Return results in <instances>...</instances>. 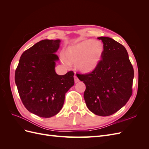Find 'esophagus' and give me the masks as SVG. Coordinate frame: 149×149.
Returning <instances> with one entry per match:
<instances>
[{"label":"esophagus","mask_w":149,"mask_h":149,"mask_svg":"<svg viewBox=\"0 0 149 149\" xmlns=\"http://www.w3.org/2000/svg\"><path fill=\"white\" fill-rule=\"evenodd\" d=\"M74 82H75L76 83L79 81V80L77 76H74Z\"/></svg>","instance_id":"34e87169"}]
</instances>
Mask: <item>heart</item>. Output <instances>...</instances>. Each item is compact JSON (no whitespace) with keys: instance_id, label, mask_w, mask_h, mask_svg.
<instances>
[{"instance_id":"1","label":"heart","mask_w":149,"mask_h":149,"mask_svg":"<svg viewBox=\"0 0 149 149\" xmlns=\"http://www.w3.org/2000/svg\"><path fill=\"white\" fill-rule=\"evenodd\" d=\"M104 51L103 44L92 39L86 40L68 47L63 61L66 65L77 64L78 70L83 73H89L100 65Z\"/></svg>"}]
</instances>
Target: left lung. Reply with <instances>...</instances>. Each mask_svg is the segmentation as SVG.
Segmentation results:
<instances>
[{"label": "left lung", "mask_w": 149, "mask_h": 149, "mask_svg": "<svg viewBox=\"0 0 149 149\" xmlns=\"http://www.w3.org/2000/svg\"><path fill=\"white\" fill-rule=\"evenodd\" d=\"M97 38L104 48L100 65L91 73L76 75L86 85L84 98L89 110L97 116H108L129 101L134 73L123 45L109 37Z\"/></svg>", "instance_id": "8db88e82"}]
</instances>
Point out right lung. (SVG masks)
Segmentation results:
<instances>
[{
	"mask_svg": "<svg viewBox=\"0 0 149 149\" xmlns=\"http://www.w3.org/2000/svg\"><path fill=\"white\" fill-rule=\"evenodd\" d=\"M60 40H43L25 51L15 73L19 96L26 109L42 118L57 114L63 106L66 93L74 84V73L58 75L59 58L55 53Z\"/></svg>",
	"mask_w": 149,
	"mask_h": 149,
	"instance_id": "right-lung-1",
	"label": "right lung"
}]
</instances>
